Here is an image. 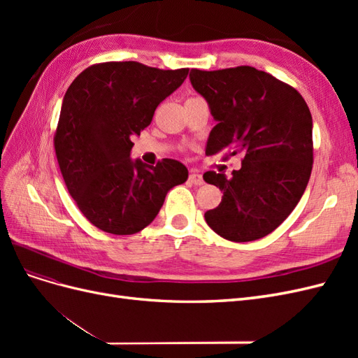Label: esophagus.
<instances>
[{"label":"esophagus","instance_id":"obj_1","mask_svg":"<svg viewBox=\"0 0 358 358\" xmlns=\"http://www.w3.org/2000/svg\"><path fill=\"white\" fill-rule=\"evenodd\" d=\"M188 182L194 183V185H203V183H204V180H203V178H201V175H200L199 171H196V170H192V171L189 173Z\"/></svg>","mask_w":358,"mask_h":358}]
</instances>
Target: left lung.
<instances>
[{"label":"left lung","instance_id":"obj_1","mask_svg":"<svg viewBox=\"0 0 358 358\" xmlns=\"http://www.w3.org/2000/svg\"><path fill=\"white\" fill-rule=\"evenodd\" d=\"M189 79L218 121L206 155L229 159L243 154L231 178L213 170L203 179L220 187L218 208L204 213L210 229L231 242H251L272 233L296 208L313 162L312 116L291 85L249 66L204 71Z\"/></svg>","mask_w":358,"mask_h":358}]
</instances>
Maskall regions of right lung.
<instances>
[{
	"label": "right lung",
	"mask_w": 358,
	"mask_h": 358,
	"mask_svg": "<svg viewBox=\"0 0 358 358\" xmlns=\"http://www.w3.org/2000/svg\"><path fill=\"white\" fill-rule=\"evenodd\" d=\"M188 71L110 61L85 69L69 86L53 146L70 196L96 229L138 233L155 220L169 189L188 179L176 159L148 167L129 158L133 138Z\"/></svg>",
	"instance_id": "add662e5"
}]
</instances>
